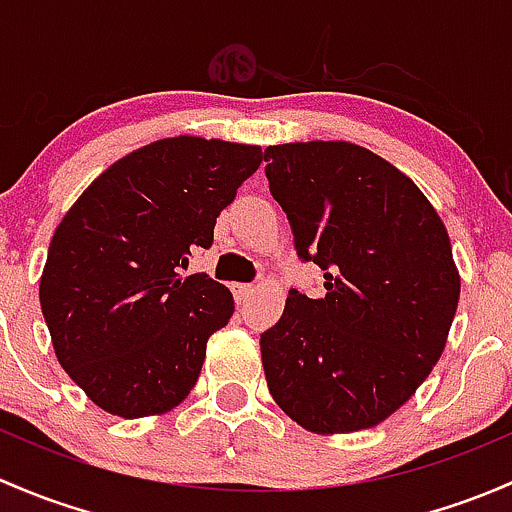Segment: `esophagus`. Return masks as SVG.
<instances>
[{
  "instance_id": "esophagus-1",
  "label": "esophagus",
  "mask_w": 512,
  "mask_h": 512,
  "mask_svg": "<svg viewBox=\"0 0 512 512\" xmlns=\"http://www.w3.org/2000/svg\"><path fill=\"white\" fill-rule=\"evenodd\" d=\"M231 291H234L236 303H244V300H249L251 295H254L256 288L251 286V283H234V286H231Z\"/></svg>"
}]
</instances>
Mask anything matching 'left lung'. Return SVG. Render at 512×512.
<instances>
[{
	"label": "left lung",
	"instance_id": "left-lung-1",
	"mask_svg": "<svg viewBox=\"0 0 512 512\" xmlns=\"http://www.w3.org/2000/svg\"><path fill=\"white\" fill-rule=\"evenodd\" d=\"M295 251L320 266L323 298L291 288L261 335L268 392L315 434L392 416L446 347L461 278L421 189L352 142H288L263 152Z\"/></svg>",
	"mask_w": 512,
	"mask_h": 512
}]
</instances>
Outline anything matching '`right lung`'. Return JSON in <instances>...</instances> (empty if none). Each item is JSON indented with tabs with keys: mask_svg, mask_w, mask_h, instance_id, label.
<instances>
[{
	"mask_svg": "<svg viewBox=\"0 0 512 512\" xmlns=\"http://www.w3.org/2000/svg\"><path fill=\"white\" fill-rule=\"evenodd\" d=\"M261 160L258 145L157 140L110 165L66 212L41 273V313L61 367L108 414H165L197 384L234 298L207 273L177 268L212 246L221 209Z\"/></svg>",
	"mask_w": 512,
	"mask_h": 512,
	"instance_id": "1",
	"label": "right lung"
}]
</instances>
